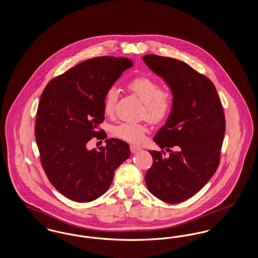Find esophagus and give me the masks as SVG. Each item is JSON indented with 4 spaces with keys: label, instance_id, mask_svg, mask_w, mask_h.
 I'll return each instance as SVG.
<instances>
[{
    "label": "esophagus",
    "instance_id": "34e87169",
    "mask_svg": "<svg viewBox=\"0 0 258 258\" xmlns=\"http://www.w3.org/2000/svg\"><path fill=\"white\" fill-rule=\"evenodd\" d=\"M130 149H131V152H132V153H136V152H138V151L141 150V148L137 147V146H135V145H131Z\"/></svg>",
    "mask_w": 258,
    "mask_h": 258
}]
</instances>
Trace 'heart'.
Returning a JSON list of instances; mask_svg holds the SVG:
<instances>
[{"mask_svg":"<svg viewBox=\"0 0 258 258\" xmlns=\"http://www.w3.org/2000/svg\"><path fill=\"white\" fill-rule=\"evenodd\" d=\"M126 90L144 103V114L150 122L160 123L171 113L174 98L170 91L161 88L160 82L148 75L133 77L125 85ZM118 100V90L110 87L106 90L102 108L105 115H113ZM147 132V127L141 123H120L115 126L113 134L120 139L132 143H141Z\"/></svg>","mask_w":258,"mask_h":258,"instance_id":"heart-1","label":"heart"}]
</instances>
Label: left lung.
Wrapping results in <instances>:
<instances>
[{"label":"left lung","mask_w":258,"mask_h":258,"mask_svg":"<svg viewBox=\"0 0 258 258\" xmlns=\"http://www.w3.org/2000/svg\"><path fill=\"white\" fill-rule=\"evenodd\" d=\"M143 61L166 81L174 98L166 123L154 137L161 150L150 151L153 164L145 182L153 196L177 204L194 197L219 167L225 134L223 108L213 82L187 63L152 54Z\"/></svg>","instance_id":"obj_1"}]
</instances>
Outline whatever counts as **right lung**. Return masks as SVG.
<instances>
[{"instance_id": "right-lung-1", "label": "right lung", "mask_w": 258, "mask_h": 258, "mask_svg": "<svg viewBox=\"0 0 258 258\" xmlns=\"http://www.w3.org/2000/svg\"><path fill=\"white\" fill-rule=\"evenodd\" d=\"M133 66L124 57L89 59L50 80L41 94L35 125L40 163L50 183L71 200L91 202L104 195L131 156L128 144L117 138L98 150H88L87 143L107 137L99 128L104 94Z\"/></svg>"}]
</instances>
